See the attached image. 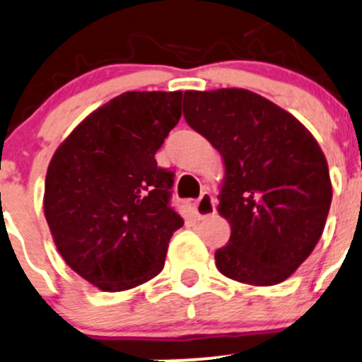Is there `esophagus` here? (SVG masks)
I'll use <instances>...</instances> for the list:
<instances>
[{"label": "esophagus", "mask_w": 362, "mask_h": 362, "mask_svg": "<svg viewBox=\"0 0 362 362\" xmlns=\"http://www.w3.org/2000/svg\"><path fill=\"white\" fill-rule=\"evenodd\" d=\"M216 211V200L209 192H204L195 202V214L199 219H206Z\"/></svg>", "instance_id": "34e87169"}]
</instances>
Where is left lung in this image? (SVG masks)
Here are the masks:
<instances>
[{"instance_id": "obj_1", "label": "left lung", "mask_w": 362, "mask_h": 362, "mask_svg": "<svg viewBox=\"0 0 362 362\" xmlns=\"http://www.w3.org/2000/svg\"><path fill=\"white\" fill-rule=\"evenodd\" d=\"M182 113L225 160L218 211L232 235L216 251L218 270L252 286L286 281L314 251L333 197L317 141L288 111L244 88L185 92Z\"/></svg>"}]
</instances>
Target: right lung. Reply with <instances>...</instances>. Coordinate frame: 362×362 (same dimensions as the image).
Wrapping results in <instances>:
<instances>
[{
  "label": "right lung",
  "mask_w": 362,
  "mask_h": 362,
  "mask_svg": "<svg viewBox=\"0 0 362 362\" xmlns=\"http://www.w3.org/2000/svg\"><path fill=\"white\" fill-rule=\"evenodd\" d=\"M182 92H125L88 115L57 148L45 180V218L64 262L103 291L162 272L182 218L174 173L155 153L181 118Z\"/></svg>",
  "instance_id": "right-lung-1"
}]
</instances>
